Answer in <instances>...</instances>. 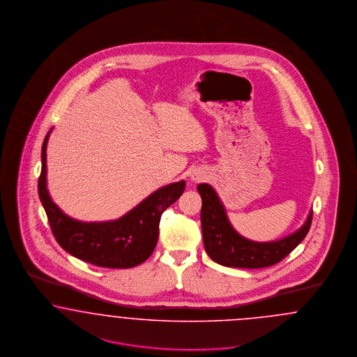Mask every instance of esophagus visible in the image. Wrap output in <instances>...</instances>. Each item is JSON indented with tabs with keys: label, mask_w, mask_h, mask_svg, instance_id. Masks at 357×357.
Masks as SVG:
<instances>
[{
	"label": "esophagus",
	"mask_w": 357,
	"mask_h": 357,
	"mask_svg": "<svg viewBox=\"0 0 357 357\" xmlns=\"http://www.w3.org/2000/svg\"><path fill=\"white\" fill-rule=\"evenodd\" d=\"M204 178H206V174L204 171H195L191 175V181H194V182H201V181H204Z\"/></svg>",
	"instance_id": "1"
}]
</instances>
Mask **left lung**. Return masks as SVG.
Here are the masks:
<instances>
[{
  "mask_svg": "<svg viewBox=\"0 0 357 357\" xmlns=\"http://www.w3.org/2000/svg\"><path fill=\"white\" fill-rule=\"evenodd\" d=\"M197 190L202 198L201 223L206 253L223 266L259 269L275 265L305 238L310 229L312 211L305 223L288 237L271 242L250 241L234 230L213 187L201 183Z\"/></svg>",
  "mask_w": 357,
  "mask_h": 357,
  "instance_id": "left-lung-1",
  "label": "left lung"
}]
</instances>
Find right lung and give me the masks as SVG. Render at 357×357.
Segmentation results:
<instances>
[{
    "instance_id": "obj_1",
    "label": "right lung",
    "mask_w": 357,
    "mask_h": 357,
    "mask_svg": "<svg viewBox=\"0 0 357 357\" xmlns=\"http://www.w3.org/2000/svg\"><path fill=\"white\" fill-rule=\"evenodd\" d=\"M51 131L41 149L38 195L59 245L69 255L102 268L128 269L144 262L156 246L160 215L183 194L185 181L160 187L119 220H73L53 204L47 188V143Z\"/></svg>"
}]
</instances>
